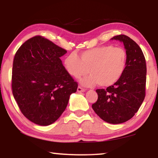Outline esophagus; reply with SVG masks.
<instances>
[{
	"label": "esophagus",
	"instance_id": "esophagus-1",
	"mask_svg": "<svg viewBox=\"0 0 158 158\" xmlns=\"http://www.w3.org/2000/svg\"><path fill=\"white\" fill-rule=\"evenodd\" d=\"M77 92H84L85 90V88L81 87V86H78V87H77Z\"/></svg>",
	"mask_w": 158,
	"mask_h": 158
}]
</instances>
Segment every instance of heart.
<instances>
[{"label":"heart","mask_w":158,"mask_h":158,"mask_svg":"<svg viewBox=\"0 0 158 158\" xmlns=\"http://www.w3.org/2000/svg\"><path fill=\"white\" fill-rule=\"evenodd\" d=\"M127 62L124 49L103 45L81 52L80 57L75 52L70 53L64 59V64L69 74L75 78L90 73L81 80L83 85L90 86L98 83L101 87H109L122 77Z\"/></svg>","instance_id":"obj_1"}]
</instances>
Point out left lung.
Wrapping results in <instances>:
<instances>
[{
    "label": "left lung",
    "instance_id": "1",
    "mask_svg": "<svg viewBox=\"0 0 158 158\" xmlns=\"http://www.w3.org/2000/svg\"><path fill=\"white\" fill-rule=\"evenodd\" d=\"M112 40L123 42L127 54L122 77L106 89H97L98 100L92 105L96 114L110 124H121L135 116L145 97L147 66L144 54L135 41L124 34Z\"/></svg>",
    "mask_w": 158,
    "mask_h": 158
}]
</instances>
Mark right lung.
<instances>
[{
    "label": "right lung",
    "instance_id": "add662e5",
    "mask_svg": "<svg viewBox=\"0 0 158 158\" xmlns=\"http://www.w3.org/2000/svg\"><path fill=\"white\" fill-rule=\"evenodd\" d=\"M67 52L42 36L23 43L14 56L12 93L21 113L34 124L47 126L65 110L77 83L62 63Z\"/></svg>",
    "mask_w": 158,
    "mask_h": 158
}]
</instances>
